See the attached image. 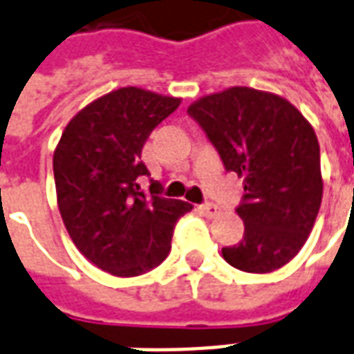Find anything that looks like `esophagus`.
Segmentation results:
<instances>
[{
    "label": "esophagus",
    "instance_id": "obj_1",
    "mask_svg": "<svg viewBox=\"0 0 354 354\" xmlns=\"http://www.w3.org/2000/svg\"><path fill=\"white\" fill-rule=\"evenodd\" d=\"M198 210L203 212L204 216L206 217H216L217 214H219V206H216V204H201V206H198Z\"/></svg>",
    "mask_w": 354,
    "mask_h": 354
}]
</instances>
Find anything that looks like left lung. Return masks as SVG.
I'll return each mask as SVG.
<instances>
[{
    "label": "left lung",
    "mask_w": 354,
    "mask_h": 354,
    "mask_svg": "<svg viewBox=\"0 0 354 354\" xmlns=\"http://www.w3.org/2000/svg\"><path fill=\"white\" fill-rule=\"evenodd\" d=\"M227 170L243 178V238L223 248L230 266L251 274L281 268L302 250L323 198L319 140L285 97L232 86L187 109Z\"/></svg>",
    "instance_id": "8db88e82"
}]
</instances>
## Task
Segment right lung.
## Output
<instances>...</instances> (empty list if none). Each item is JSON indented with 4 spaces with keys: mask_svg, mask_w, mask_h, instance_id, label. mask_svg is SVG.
<instances>
[{
    "mask_svg": "<svg viewBox=\"0 0 354 354\" xmlns=\"http://www.w3.org/2000/svg\"><path fill=\"white\" fill-rule=\"evenodd\" d=\"M182 103L137 86L99 97L78 111L54 150L57 208L78 251L112 276L156 268L170 251L172 230L193 206L144 193L138 176L150 133Z\"/></svg>",
    "mask_w": 354,
    "mask_h": 354,
    "instance_id": "right-lung-1",
    "label": "right lung"
}]
</instances>
